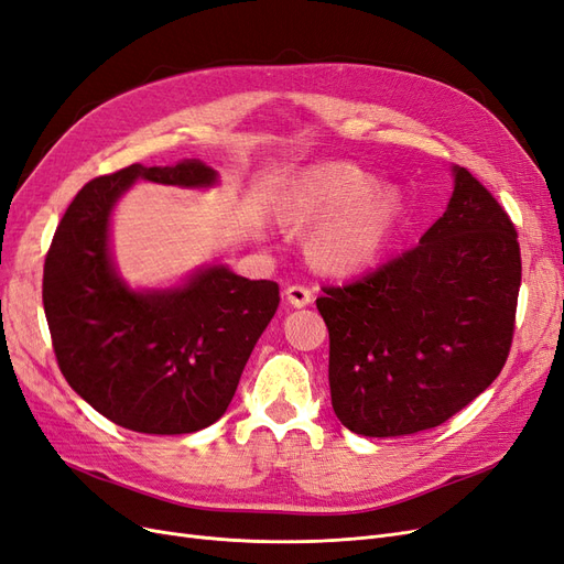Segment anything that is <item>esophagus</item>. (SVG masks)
Masks as SVG:
<instances>
[{"mask_svg": "<svg viewBox=\"0 0 564 564\" xmlns=\"http://www.w3.org/2000/svg\"><path fill=\"white\" fill-rule=\"evenodd\" d=\"M286 301L294 307H305L307 303H313V291H310L305 284H289L284 289Z\"/></svg>", "mask_w": 564, "mask_h": 564, "instance_id": "esophagus-1", "label": "esophagus"}]
</instances>
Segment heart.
Here are the masks:
<instances>
[{"mask_svg":"<svg viewBox=\"0 0 564 564\" xmlns=\"http://www.w3.org/2000/svg\"><path fill=\"white\" fill-rule=\"evenodd\" d=\"M401 215L394 188H376V177L355 163H326L305 172L289 191L284 217L299 226L322 224L310 257L326 270H352L371 261Z\"/></svg>","mask_w":564,"mask_h":564,"instance_id":"1","label":"heart"}]
</instances>
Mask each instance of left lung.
<instances>
[{
  "label": "left lung",
  "instance_id": "obj_1",
  "mask_svg": "<svg viewBox=\"0 0 564 564\" xmlns=\"http://www.w3.org/2000/svg\"><path fill=\"white\" fill-rule=\"evenodd\" d=\"M518 232L467 167L420 245L347 284H324L332 405L349 432L403 436L467 408L511 352Z\"/></svg>",
  "mask_w": 564,
  "mask_h": 564
}]
</instances>
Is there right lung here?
<instances>
[{
	"mask_svg": "<svg viewBox=\"0 0 564 564\" xmlns=\"http://www.w3.org/2000/svg\"><path fill=\"white\" fill-rule=\"evenodd\" d=\"M134 180L209 186L217 172L191 159L90 180L48 247L44 313L57 366L97 413L130 432L191 434L226 413L280 286L215 265L182 289L134 294L107 247L109 212Z\"/></svg>",
	"mask_w": 564,
	"mask_h": 564,
	"instance_id": "obj_1",
	"label": "right lung"
}]
</instances>
